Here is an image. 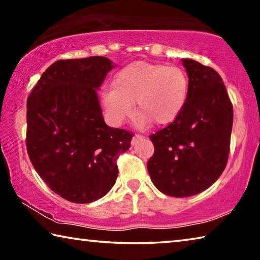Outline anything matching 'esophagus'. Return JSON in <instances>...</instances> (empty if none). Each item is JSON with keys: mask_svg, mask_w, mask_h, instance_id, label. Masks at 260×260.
I'll list each match as a JSON object with an SVG mask.
<instances>
[{"mask_svg": "<svg viewBox=\"0 0 260 260\" xmlns=\"http://www.w3.org/2000/svg\"><path fill=\"white\" fill-rule=\"evenodd\" d=\"M143 138H144L143 135H141V134H135V135L133 136V139H132V144H133V146H134V144L138 143L139 141H141V140H142Z\"/></svg>", "mask_w": 260, "mask_h": 260, "instance_id": "obj_1", "label": "esophagus"}]
</instances>
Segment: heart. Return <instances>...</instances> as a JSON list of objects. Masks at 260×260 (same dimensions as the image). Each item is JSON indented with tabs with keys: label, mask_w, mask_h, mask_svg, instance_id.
Here are the masks:
<instances>
[{
	"label": "heart",
	"mask_w": 260,
	"mask_h": 260,
	"mask_svg": "<svg viewBox=\"0 0 260 260\" xmlns=\"http://www.w3.org/2000/svg\"><path fill=\"white\" fill-rule=\"evenodd\" d=\"M188 96L189 79L181 68L135 61L118 72L114 86L103 91L102 99L109 119L116 125L133 113L136 101L142 110L136 122L143 127L152 119L157 124L177 119Z\"/></svg>",
	"instance_id": "1"
}]
</instances>
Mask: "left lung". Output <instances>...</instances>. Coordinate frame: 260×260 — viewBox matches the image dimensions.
Here are the masks:
<instances>
[{"label": "left lung", "mask_w": 260, "mask_h": 260, "mask_svg": "<svg viewBox=\"0 0 260 260\" xmlns=\"http://www.w3.org/2000/svg\"><path fill=\"white\" fill-rule=\"evenodd\" d=\"M189 79L186 107L174 121L150 135L155 152L148 172L158 190L172 197L200 193L227 165L233 105L221 77L212 68L182 59Z\"/></svg>", "instance_id": "8db88e82"}]
</instances>
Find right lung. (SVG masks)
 I'll use <instances>...</instances> for the list:
<instances>
[{"label":"right lung","mask_w":260,"mask_h":260,"mask_svg":"<svg viewBox=\"0 0 260 260\" xmlns=\"http://www.w3.org/2000/svg\"><path fill=\"white\" fill-rule=\"evenodd\" d=\"M116 67L107 57L51 64L27 99L26 147L48 187L72 203L102 199L133 134L104 122L98 89Z\"/></svg>","instance_id":"add662e5"}]
</instances>
